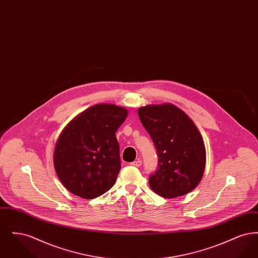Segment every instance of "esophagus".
Masks as SVG:
<instances>
[{"instance_id": "1", "label": "esophagus", "mask_w": 258, "mask_h": 258, "mask_svg": "<svg viewBox=\"0 0 258 258\" xmlns=\"http://www.w3.org/2000/svg\"><path fill=\"white\" fill-rule=\"evenodd\" d=\"M141 162H142V161L138 159V160H135L134 162H131V164H132L133 166H136V167H138V166H140V165H141Z\"/></svg>"}]
</instances>
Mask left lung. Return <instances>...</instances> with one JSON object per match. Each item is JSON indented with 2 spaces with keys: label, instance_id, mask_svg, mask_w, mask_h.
<instances>
[{
  "label": "left lung",
  "instance_id": "left-lung-1",
  "mask_svg": "<svg viewBox=\"0 0 258 258\" xmlns=\"http://www.w3.org/2000/svg\"><path fill=\"white\" fill-rule=\"evenodd\" d=\"M138 116L159 157L149 177L151 188L164 198L182 197L199 184L206 162L202 136L190 118L175 105H148Z\"/></svg>",
  "mask_w": 258,
  "mask_h": 258
}]
</instances>
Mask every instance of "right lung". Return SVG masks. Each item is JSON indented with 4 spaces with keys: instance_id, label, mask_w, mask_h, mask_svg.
<instances>
[{
    "instance_id": "add662e5",
    "label": "right lung",
    "mask_w": 258,
    "mask_h": 258,
    "mask_svg": "<svg viewBox=\"0 0 258 258\" xmlns=\"http://www.w3.org/2000/svg\"><path fill=\"white\" fill-rule=\"evenodd\" d=\"M127 110L114 104H97L69 123L54 152L56 173L67 189L93 199L108 191L121 169L116 132Z\"/></svg>"
}]
</instances>
